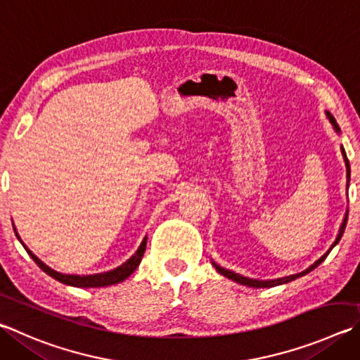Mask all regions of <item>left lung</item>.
Listing matches in <instances>:
<instances>
[{"label":"left lung","instance_id":"obj_1","mask_svg":"<svg viewBox=\"0 0 360 360\" xmlns=\"http://www.w3.org/2000/svg\"><path fill=\"white\" fill-rule=\"evenodd\" d=\"M326 115H328V117H329L330 124H332V126H334L335 132H337V134H340V127H338L337 121L334 120V116H332L329 112H326ZM342 154H343V158H345V163H346V176H348V186H349V174H351V169H349V160H348V158H346V153H345L343 146H342ZM346 221H348V212L345 214L343 224H342V226H340V231H338V234H337V239L334 240V244L330 245L329 250L326 252L321 258L316 259L315 263H313L310 267H307L305 271L299 272V274H292V276H286V277H282V278H274V280H255V278H248V277H243V276H239V274L233 272V271H228V269H225V267H221V266H219V264H215L214 261H212V264H214L215 269L219 271V274H221V276H225L226 278H230V280H233V282H236V283L245 285V286H252V288H272V286H277V285L288 283V282H291V280H296V278H299V277L305 276V274H309L310 271L315 269L316 266H319V264L323 263V261L326 259V257H328V255H329V252H330L332 248H334V247L338 244V240L342 239V236H343V231H345V228H346Z\"/></svg>","mask_w":360,"mask_h":360}]
</instances>
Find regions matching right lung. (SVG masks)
Here are the masks:
<instances>
[{
  "label": "right lung",
  "instance_id": "add662e5",
  "mask_svg": "<svg viewBox=\"0 0 360 360\" xmlns=\"http://www.w3.org/2000/svg\"><path fill=\"white\" fill-rule=\"evenodd\" d=\"M14 231H15V236L17 239L20 240L22 239L20 236H18V233L15 230L14 226ZM146 240L148 238H145L141 240V244L139 247V250H136L132 257H130L126 263H122L121 266H117L116 269H112V271H107V272H101V274H91V276H75V274H61V272H56L51 269V267H49L45 263H42L41 259H39L34 253H32L31 250H28L26 248V245L23 244L25 250L28 252L30 257L34 259V263L41 267V269L49 274V276L51 278L58 280V282H61L64 285H70V286H77V288H101V286H108V285H115V283H121L126 280L130 274H132L136 267H139V264L141 263V258H143V253H145L146 250Z\"/></svg>",
  "mask_w": 360,
  "mask_h": 360
}]
</instances>
